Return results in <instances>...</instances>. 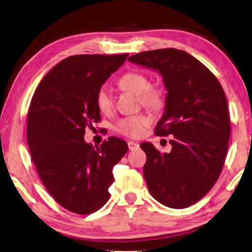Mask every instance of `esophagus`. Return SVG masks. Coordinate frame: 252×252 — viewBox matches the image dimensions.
Instances as JSON below:
<instances>
[{
  "label": "esophagus",
  "mask_w": 252,
  "mask_h": 252,
  "mask_svg": "<svg viewBox=\"0 0 252 252\" xmlns=\"http://www.w3.org/2000/svg\"><path fill=\"white\" fill-rule=\"evenodd\" d=\"M127 147H129V150H135L139 148V143L134 141H129L127 142Z\"/></svg>",
  "instance_id": "obj_1"
}]
</instances>
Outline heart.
I'll use <instances>...</instances> for the list:
<instances>
[{
	"label": "heart",
	"mask_w": 252,
	"mask_h": 252,
	"mask_svg": "<svg viewBox=\"0 0 252 252\" xmlns=\"http://www.w3.org/2000/svg\"><path fill=\"white\" fill-rule=\"evenodd\" d=\"M149 78L140 71H129L119 79L120 89L137 95L141 104L148 109L158 110L163 105L165 96L159 87L149 86ZM96 105L102 113H109L113 109V96L106 85L101 86L97 91ZM148 125L149 119L146 115H133L120 120L117 130L126 137L137 138Z\"/></svg>",
	"instance_id": "1"
}]
</instances>
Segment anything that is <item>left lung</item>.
Listing matches in <instances>:
<instances>
[{
    "label": "left lung",
    "mask_w": 252,
    "mask_h": 252,
    "mask_svg": "<svg viewBox=\"0 0 252 252\" xmlns=\"http://www.w3.org/2000/svg\"><path fill=\"white\" fill-rule=\"evenodd\" d=\"M127 61L161 75L166 104L156 134L173 135L170 153L142 142L151 196L171 209H185L212 189L221 174L230 138V118L221 84L186 51L150 50Z\"/></svg>",
    "instance_id": "left-lung-1"
}]
</instances>
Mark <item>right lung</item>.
I'll return each mask as SVG.
<instances>
[{"label": "right lung", "mask_w": 252, "mask_h": 252, "mask_svg": "<svg viewBox=\"0 0 252 252\" xmlns=\"http://www.w3.org/2000/svg\"><path fill=\"white\" fill-rule=\"evenodd\" d=\"M123 55H76L58 63L35 90L28 113L27 139L40 179L63 207L90 214L109 201L113 167L126 154L122 139L96 148L84 140L98 122L96 93L123 65Z\"/></svg>", "instance_id": "obj_1"}]
</instances>
